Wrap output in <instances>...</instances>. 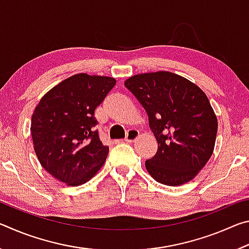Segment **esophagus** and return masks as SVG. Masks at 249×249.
<instances>
[{"label":"esophagus","mask_w":249,"mask_h":249,"mask_svg":"<svg viewBox=\"0 0 249 249\" xmlns=\"http://www.w3.org/2000/svg\"><path fill=\"white\" fill-rule=\"evenodd\" d=\"M140 136V132H138L137 129H129L127 134H126V137H125V142H133L136 141V138Z\"/></svg>","instance_id":"obj_1"}]
</instances>
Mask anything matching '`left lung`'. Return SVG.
I'll use <instances>...</instances> for the list:
<instances>
[{
    "mask_svg": "<svg viewBox=\"0 0 249 249\" xmlns=\"http://www.w3.org/2000/svg\"><path fill=\"white\" fill-rule=\"evenodd\" d=\"M125 87L142 105L158 142L146 169L158 182L192 180L213 154L217 119L208 96L195 83L168 71L128 78Z\"/></svg>",
    "mask_w": 249,
    "mask_h": 249,
    "instance_id": "left-lung-1",
    "label": "left lung"
}]
</instances>
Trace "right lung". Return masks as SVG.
<instances>
[{
  "label": "right lung",
  "instance_id": "add662e5",
  "mask_svg": "<svg viewBox=\"0 0 249 249\" xmlns=\"http://www.w3.org/2000/svg\"><path fill=\"white\" fill-rule=\"evenodd\" d=\"M115 79L74 74L47 92L32 116L34 149L40 165L68 185L86 183L107 159L94 111L115 86Z\"/></svg>",
  "mask_w": 249,
  "mask_h": 249
}]
</instances>
